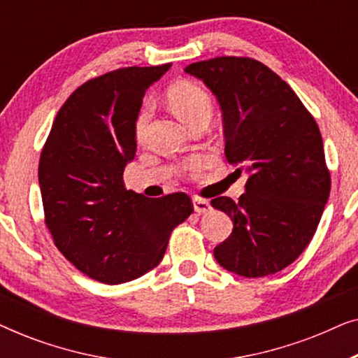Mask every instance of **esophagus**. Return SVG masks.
Returning a JSON list of instances; mask_svg holds the SVG:
<instances>
[{
  "label": "esophagus",
  "mask_w": 358,
  "mask_h": 358,
  "mask_svg": "<svg viewBox=\"0 0 358 358\" xmlns=\"http://www.w3.org/2000/svg\"><path fill=\"white\" fill-rule=\"evenodd\" d=\"M194 210L197 213H208L210 210H212V205H210L208 200L194 197Z\"/></svg>",
  "instance_id": "1"
}]
</instances>
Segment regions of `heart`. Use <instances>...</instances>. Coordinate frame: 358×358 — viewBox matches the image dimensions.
<instances>
[{
  "mask_svg": "<svg viewBox=\"0 0 358 358\" xmlns=\"http://www.w3.org/2000/svg\"><path fill=\"white\" fill-rule=\"evenodd\" d=\"M166 99L171 110L184 122L185 125H190L199 119H210L212 115V97L202 86L194 81H178L169 86L166 92ZM150 117V106L141 107L138 117H136V135H143Z\"/></svg>",
  "mask_w": 358,
  "mask_h": 358,
  "instance_id": "1",
  "label": "heart"
}]
</instances>
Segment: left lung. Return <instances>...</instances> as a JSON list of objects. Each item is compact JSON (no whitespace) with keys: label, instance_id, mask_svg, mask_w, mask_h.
I'll return each mask as SVG.
<instances>
[{"label":"left lung","instance_id":"left-lung-1","mask_svg":"<svg viewBox=\"0 0 358 358\" xmlns=\"http://www.w3.org/2000/svg\"><path fill=\"white\" fill-rule=\"evenodd\" d=\"M184 71L217 97L224 155L249 176L238 202L212 200L213 208L233 220L231 234L213 256L248 278L280 272L310 244L329 199L331 176L316 120L280 76L252 58L217 57Z\"/></svg>","mask_w":358,"mask_h":358}]
</instances>
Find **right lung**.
Segmentation results:
<instances>
[{"mask_svg":"<svg viewBox=\"0 0 358 358\" xmlns=\"http://www.w3.org/2000/svg\"><path fill=\"white\" fill-rule=\"evenodd\" d=\"M169 68L129 66L86 81L58 110L43 145L45 224L58 251L97 282L117 285L155 268L171 231L194 212L187 194L148 199L124 184L143 96Z\"/></svg>","mask_w":358,"mask_h":358,"instance_id":"add662e5","label":"right lung"}]
</instances>
